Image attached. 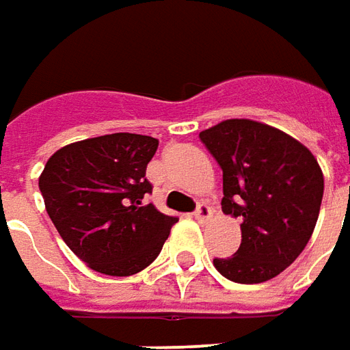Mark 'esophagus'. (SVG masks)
<instances>
[{"label": "esophagus", "instance_id": "1", "mask_svg": "<svg viewBox=\"0 0 350 350\" xmlns=\"http://www.w3.org/2000/svg\"><path fill=\"white\" fill-rule=\"evenodd\" d=\"M212 208L208 206V204H198V208L194 210V217L200 221V224H204V221H210L212 219Z\"/></svg>", "mask_w": 350, "mask_h": 350}]
</instances>
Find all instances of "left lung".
<instances>
[{"instance_id":"1","label":"left lung","mask_w":350,"mask_h":350,"mask_svg":"<svg viewBox=\"0 0 350 350\" xmlns=\"http://www.w3.org/2000/svg\"><path fill=\"white\" fill-rule=\"evenodd\" d=\"M224 171L221 210L241 221V246L213 266L235 283H264L291 266L310 241L323 175L306 146L283 131L227 119L200 133Z\"/></svg>"}]
</instances>
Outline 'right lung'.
Returning <instances> with one entry per match:
<instances>
[{
    "label": "right lung",
    "instance_id": "obj_1",
    "mask_svg": "<svg viewBox=\"0 0 350 350\" xmlns=\"http://www.w3.org/2000/svg\"><path fill=\"white\" fill-rule=\"evenodd\" d=\"M158 138L113 133L67 144L38 180L46 212L82 262L105 275H135L156 258L179 219L146 204V165Z\"/></svg>",
    "mask_w": 350,
    "mask_h": 350
}]
</instances>
